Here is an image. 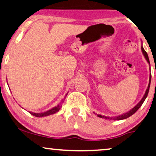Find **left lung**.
Returning <instances> with one entry per match:
<instances>
[{"mask_svg": "<svg viewBox=\"0 0 156 156\" xmlns=\"http://www.w3.org/2000/svg\"><path fill=\"white\" fill-rule=\"evenodd\" d=\"M141 52H142L144 56L145 59L147 62L148 63V64L150 65V62H149V59H148V54L146 53V51L144 50V49L143 46L141 45ZM151 74L150 73V76H149V83H148V87L147 89L146 90V92L144 95V97H142V99H141V101L139 102V103L136 104V105L134 106V108H132L131 110L127 111V113H123L122 115H118V116H115V117H106V116H104V115H97V116L99 118H105V119H109V120H123V119H126V118L130 117V116L134 114V113L136 112V111L138 110V109L141 107V106L142 105V104L144 103V101H145V99L146 97L148 96V91H149V88H150V85H151Z\"/></svg>", "mask_w": 156, "mask_h": 156, "instance_id": "1", "label": "left lung"}]
</instances>
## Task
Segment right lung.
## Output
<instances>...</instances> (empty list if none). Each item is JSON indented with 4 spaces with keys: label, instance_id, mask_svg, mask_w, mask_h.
Wrapping results in <instances>:
<instances>
[{
    "label": "right lung",
    "instance_id": "obj_1",
    "mask_svg": "<svg viewBox=\"0 0 156 156\" xmlns=\"http://www.w3.org/2000/svg\"><path fill=\"white\" fill-rule=\"evenodd\" d=\"M67 94H68V93H66V94L65 95L64 99H62L61 103L58 104V105L57 106H55V107L51 108V109H50V110H48L47 111H45V112H43V113H34V112H29H29L31 113L32 115H34V116H36V117H39V118L45 117V116H48V115L54 114V113L58 112V111L60 110V108H61V104L63 103L64 100L65 99H66V97L67 96Z\"/></svg>",
    "mask_w": 156,
    "mask_h": 156
}]
</instances>
